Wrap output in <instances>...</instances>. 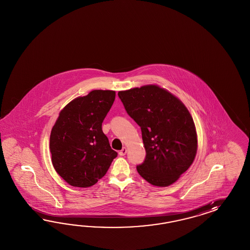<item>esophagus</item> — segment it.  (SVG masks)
Instances as JSON below:
<instances>
[{
    "label": "esophagus",
    "mask_w": 250,
    "mask_h": 250,
    "mask_svg": "<svg viewBox=\"0 0 250 250\" xmlns=\"http://www.w3.org/2000/svg\"><path fill=\"white\" fill-rule=\"evenodd\" d=\"M126 152H127V149H126V147H123L121 150L119 151V155H120V156H125V155L126 154Z\"/></svg>",
    "instance_id": "1"
}]
</instances>
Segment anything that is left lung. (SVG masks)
<instances>
[{"label":"left lung","mask_w":250,"mask_h":250,"mask_svg":"<svg viewBox=\"0 0 250 250\" xmlns=\"http://www.w3.org/2000/svg\"><path fill=\"white\" fill-rule=\"evenodd\" d=\"M118 96L142 132L146 155L137 172L155 186L174 183L196 156V128L188 109L157 85L119 91Z\"/></svg>","instance_id":"left-lung-1"}]
</instances>
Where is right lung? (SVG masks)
I'll return each mask as SVG.
<instances>
[{
	"label": "right lung",
	"mask_w": 250,
	"mask_h": 250,
	"mask_svg": "<svg viewBox=\"0 0 250 250\" xmlns=\"http://www.w3.org/2000/svg\"><path fill=\"white\" fill-rule=\"evenodd\" d=\"M114 99L115 91L94 90L61 110L51 130L49 148L54 168L69 185H94L117 157L102 129Z\"/></svg>",
	"instance_id": "right-lung-1"
}]
</instances>
